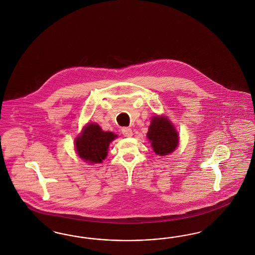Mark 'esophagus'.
<instances>
[{
	"label": "esophagus",
	"mask_w": 255,
	"mask_h": 255,
	"mask_svg": "<svg viewBox=\"0 0 255 255\" xmlns=\"http://www.w3.org/2000/svg\"><path fill=\"white\" fill-rule=\"evenodd\" d=\"M122 132H123V134H124L125 137H131V135H132V131H131V128H128V127L123 128Z\"/></svg>",
	"instance_id": "1"
}]
</instances>
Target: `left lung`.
Wrapping results in <instances>:
<instances>
[{
	"mask_svg": "<svg viewBox=\"0 0 255 255\" xmlns=\"http://www.w3.org/2000/svg\"><path fill=\"white\" fill-rule=\"evenodd\" d=\"M147 137L151 143L155 153L160 156L168 155L178 147V131L164 116H156L151 119Z\"/></svg>",
	"mask_w": 255,
	"mask_h": 255,
	"instance_id": "left-lung-1",
	"label": "left lung"
}]
</instances>
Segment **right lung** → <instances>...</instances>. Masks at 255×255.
<instances>
[{"mask_svg":"<svg viewBox=\"0 0 255 255\" xmlns=\"http://www.w3.org/2000/svg\"><path fill=\"white\" fill-rule=\"evenodd\" d=\"M117 134L104 131L97 124H88L75 140L78 156L89 163H100L107 158L110 142Z\"/></svg>","mask_w":255,"mask_h":255,"instance_id":"1","label":"right lung"}]
</instances>
